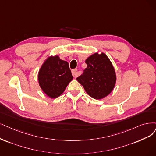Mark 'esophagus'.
Here are the masks:
<instances>
[{
  "instance_id": "34e87169",
  "label": "esophagus",
  "mask_w": 156,
  "mask_h": 156,
  "mask_svg": "<svg viewBox=\"0 0 156 156\" xmlns=\"http://www.w3.org/2000/svg\"><path fill=\"white\" fill-rule=\"evenodd\" d=\"M72 74H73V76L74 77H76L78 76V74L77 69H73V70H72Z\"/></svg>"
}]
</instances>
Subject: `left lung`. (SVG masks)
I'll return each instance as SVG.
<instances>
[{"label": "left lung", "mask_w": 156, "mask_h": 156, "mask_svg": "<svg viewBox=\"0 0 156 156\" xmlns=\"http://www.w3.org/2000/svg\"><path fill=\"white\" fill-rule=\"evenodd\" d=\"M85 63L87 68L76 80L90 96L96 100L102 99L111 93L116 84L114 68L103 53L92 55Z\"/></svg>", "instance_id": "1"}]
</instances>
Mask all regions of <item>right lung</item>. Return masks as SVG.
Segmentation results:
<instances>
[{
  "instance_id": "add662e5",
  "label": "right lung",
  "mask_w": 156,
  "mask_h": 156,
  "mask_svg": "<svg viewBox=\"0 0 156 156\" xmlns=\"http://www.w3.org/2000/svg\"><path fill=\"white\" fill-rule=\"evenodd\" d=\"M40 87L51 98H56L64 92L73 79L67 62L58 56H51L45 60L38 75Z\"/></svg>"
}]
</instances>
